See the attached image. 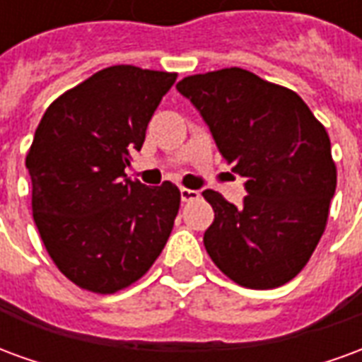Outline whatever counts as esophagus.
I'll use <instances>...</instances> for the list:
<instances>
[{
  "label": "esophagus",
  "mask_w": 362,
  "mask_h": 362,
  "mask_svg": "<svg viewBox=\"0 0 362 362\" xmlns=\"http://www.w3.org/2000/svg\"><path fill=\"white\" fill-rule=\"evenodd\" d=\"M180 197H182V202H194V199H197V197H199V192H196V189L182 188Z\"/></svg>",
  "instance_id": "34e87169"
}]
</instances>
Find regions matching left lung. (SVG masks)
<instances>
[{"mask_svg":"<svg viewBox=\"0 0 362 362\" xmlns=\"http://www.w3.org/2000/svg\"><path fill=\"white\" fill-rule=\"evenodd\" d=\"M176 89L246 180L238 207L204 192L215 211L204 235L209 258L243 287L285 285L310 259L335 194L326 127L296 93L240 67L184 77Z\"/></svg>","mask_w":362,"mask_h":362,"instance_id":"obj_1","label":"left lung"}]
</instances>
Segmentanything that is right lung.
Instances as JSON below:
<instances>
[{
  "label": "right lung",
  "instance_id": "1",
  "mask_svg": "<svg viewBox=\"0 0 362 362\" xmlns=\"http://www.w3.org/2000/svg\"><path fill=\"white\" fill-rule=\"evenodd\" d=\"M176 74L112 66L56 98L27 155L33 217L67 279L110 295L147 273L180 207L173 182L145 186L126 166Z\"/></svg>",
  "mask_w": 362,
  "mask_h": 362
}]
</instances>
